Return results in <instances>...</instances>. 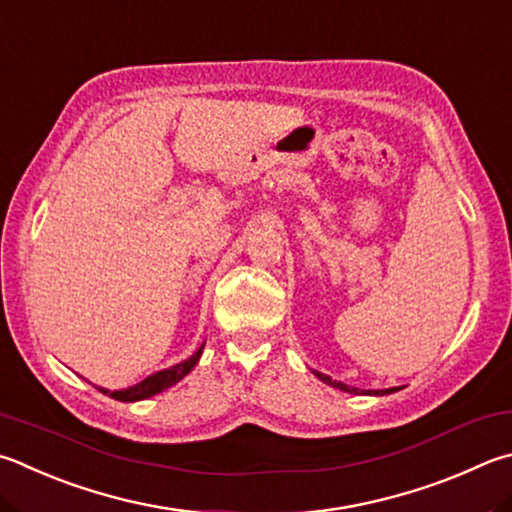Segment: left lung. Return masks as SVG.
I'll use <instances>...</instances> for the list:
<instances>
[{
    "mask_svg": "<svg viewBox=\"0 0 512 512\" xmlns=\"http://www.w3.org/2000/svg\"><path fill=\"white\" fill-rule=\"evenodd\" d=\"M315 376H318L322 383H327V385H331V387H336V389H340V392H347V394H369V396H385V394H394V392H398V389H403V387H389V389H367V392H360L358 387H351V385H345V383H340V380H333L331 376H327V374H320V371H313Z\"/></svg>",
    "mask_w": 512,
    "mask_h": 512,
    "instance_id": "8db88e82",
    "label": "left lung"
}]
</instances>
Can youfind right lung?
Instances as JSON below:
<instances>
[{
    "mask_svg": "<svg viewBox=\"0 0 512 512\" xmlns=\"http://www.w3.org/2000/svg\"><path fill=\"white\" fill-rule=\"evenodd\" d=\"M203 345H206V342H203ZM203 345H201L197 351H194L188 360L179 362V365L167 367V369H163V371H156V374L147 376L145 380H141V383H136V385H132V387L116 389V392H111V389H105V387H96V389H98V392H102V394L116 398V401H123V403L143 401V398H150V396H154V394H161V392H165L167 387L176 385L181 378H185V376L190 374V371L194 369V365H197L199 358H201Z\"/></svg>",
    "mask_w": 512,
    "mask_h": 512,
    "instance_id": "add662e5",
    "label": "right lung"
}]
</instances>
